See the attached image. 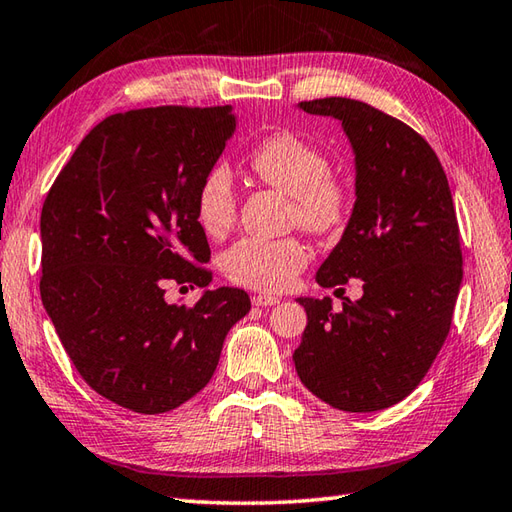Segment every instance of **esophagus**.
<instances>
[{
  "instance_id": "esophagus-1",
  "label": "esophagus",
  "mask_w": 512,
  "mask_h": 512,
  "mask_svg": "<svg viewBox=\"0 0 512 512\" xmlns=\"http://www.w3.org/2000/svg\"><path fill=\"white\" fill-rule=\"evenodd\" d=\"M252 303L256 307H272L278 303V296H272V294H254L252 296Z\"/></svg>"
}]
</instances>
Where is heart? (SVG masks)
I'll return each mask as SVG.
<instances>
[{
    "mask_svg": "<svg viewBox=\"0 0 512 512\" xmlns=\"http://www.w3.org/2000/svg\"><path fill=\"white\" fill-rule=\"evenodd\" d=\"M258 180L289 196V223L314 236H332L350 216L352 194L332 171L330 156L296 131H274L249 153ZM238 194L225 165L209 167L196 189V220L209 238H225L236 225ZM310 252L298 236L236 240L220 258L231 283L258 292H285L307 267Z\"/></svg>",
    "mask_w": 512,
    "mask_h": 512,
    "instance_id": "1",
    "label": "heart"
}]
</instances>
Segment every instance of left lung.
Instances as JSON below:
<instances>
[{
    "label": "left lung",
    "instance_id": "8db88e82",
    "mask_svg": "<svg viewBox=\"0 0 512 512\" xmlns=\"http://www.w3.org/2000/svg\"><path fill=\"white\" fill-rule=\"evenodd\" d=\"M343 122L356 153V202L323 287L361 278L359 301L298 298L307 312L296 372L332 408L374 412L417 388L450 332L464 258L455 202L437 153L417 131L350 98L298 102Z\"/></svg>",
    "mask_w": 512,
    "mask_h": 512
}]
</instances>
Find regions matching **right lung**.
<instances>
[{
    "mask_svg": "<svg viewBox=\"0 0 512 512\" xmlns=\"http://www.w3.org/2000/svg\"><path fill=\"white\" fill-rule=\"evenodd\" d=\"M234 124L229 106L113 113L46 194L42 303L82 379L127 410L169 412L198 394L252 307L238 287L209 289L194 307L165 301L169 283L211 281L196 189Z\"/></svg>",
    "mask_w": 512,
    "mask_h": 512,
    "instance_id": "1",
    "label": "right lung"
}]
</instances>
